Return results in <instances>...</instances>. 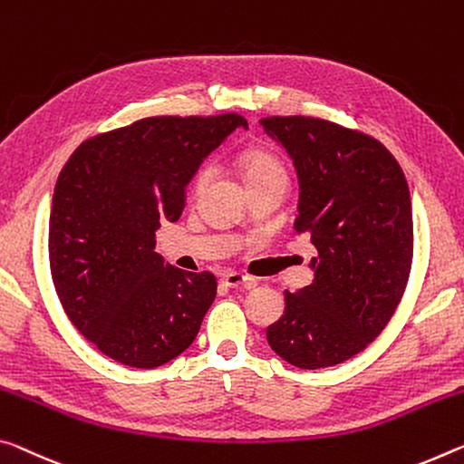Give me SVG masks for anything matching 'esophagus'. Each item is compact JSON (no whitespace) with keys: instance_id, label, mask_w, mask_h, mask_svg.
I'll use <instances>...</instances> for the list:
<instances>
[{"instance_id":"esophagus-1","label":"esophagus","mask_w":464,"mask_h":464,"mask_svg":"<svg viewBox=\"0 0 464 464\" xmlns=\"http://www.w3.org/2000/svg\"><path fill=\"white\" fill-rule=\"evenodd\" d=\"M220 285L227 286V289H237V286H244V285L249 286V285H252V278L246 276V275H241V272L229 270V272H225L223 276H220Z\"/></svg>"}]
</instances>
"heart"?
Returning <instances> with one entry per match:
<instances>
[{
    "instance_id": "heart-1",
    "label": "heart",
    "mask_w": 464,
    "mask_h": 464,
    "mask_svg": "<svg viewBox=\"0 0 464 464\" xmlns=\"http://www.w3.org/2000/svg\"><path fill=\"white\" fill-rule=\"evenodd\" d=\"M241 171H244V179L249 186H258V183L264 181H272V179H286V171L281 165V160L276 157H272L266 150H258L252 149L244 152L241 157ZM208 169L198 173L196 178V188H202L206 181H208Z\"/></svg>"
}]
</instances>
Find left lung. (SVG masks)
<instances>
[{
    "label": "left lung",
    "mask_w": 464,
    "mask_h": 464,
    "mask_svg": "<svg viewBox=\"0 0 464 464\" xmlns=\"http://www.w3.org/2000/svg\"><path fill=\"white\" fill-rule=\"evenodd\" d=\"M266 134L297 173L295 231L318 256L314 283L285 291L270 349L301 370L343 363L384 326L407 286L413 212L407 179L378 140L314 117H266Z\"/></svg>",
    "instance_id": "obj_1"
}]
</instances>
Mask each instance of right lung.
I'll use <instances>...</instances> for the list:
<instances>
[{
    "label": "right lung",
    "instance_id": "right-lung-1",
    "mask_svg": "<svg viewBox=\"0 0 464 464\" xmlns=\"http://www.w3.org/2000/svg\"><path fill=\"white\" fill-rule=\"evenodd\" d=\"M237 128V113L149 117L86 140L62 169L51 276L72 324L115 362L152 370L194 343L217 278L165 262L154 233L181 217L189 181Z\"/></svg>",
    "mask_w": 464,
    "mask_h": 464
}]
</instances>
